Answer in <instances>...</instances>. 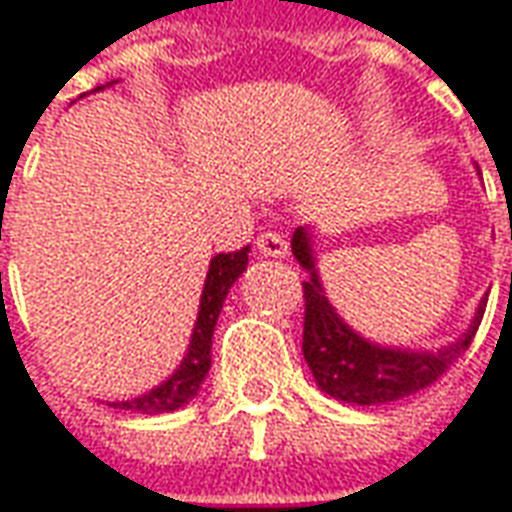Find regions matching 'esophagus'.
Segmentation results:
<instances>
[{
	"label": "esophagus",
	"instance_id": "esophagus-1",
	"mask_svg": "<svg viewBox=\"0 0 512 512\" xmlns=\"http://www.w3.org/2000/svg\"><path fill=\"white\" fill-rule=\"evenodd\" d=\"M256 250L262 253V256H270V259H284V256H290V245H287V239L276 231H267L256 239Z\"/></svg>",
	"mask_w": 512,
	"mask_h": 512
}]
</instances>
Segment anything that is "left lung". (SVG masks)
Instances as JSON below:
<instances>
[{
	"mask_svg": "<svg viewBox=\"0 0 512 512\" xmlns=\"http://www.w3.org/2000/svg\"><path fill=\"white\" fill-rule=\"evenodd\" d=\"M292 256L309 273L303 281V359L312 370L317 387L343 404L379 407L438 382L451 368V362L471 345L485 315L488 298L479 301L468 329L454 343L440 345L438 351H412L398 345L373 343L357 329H351L331 306L317 270L315 239L309 228H295Z\"/></svg>",
	"mask_w": 512,
	"mask_h": 512,
	"instance_id": "left-lung-1",
	"label": "left lung"
}]
</instances>
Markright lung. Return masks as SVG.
I'll return each mask as SVG.
<instances>
[{
	"instance_id": "obj_1",
	"label": "right lung",
	"mask_w": 512,
	"mask_h": 512,
	"mask_svg": "<svg viewBox=\"0 0 512 512\" xmlns=\"http://www.w3.org/2000/svg\"><path fill=\"white\" fill-rule=\"evenodd\" d=\"M100 88L105 86H97L94 91H100ZM248 253L250 245L242 250H234V253H217L209 262L206 284H203V292H200L195 329H192V340H189V348H186V357L181 359V365L172 370L164 382L155 384L153 390H147V393L136 398H128V401H111V407L139 412V415H161V412H172L183 407V404H189L200 393V384H203L211 368V337H214L217 317H220L228 290L234 287L236 278L248 270Z\"/></svg>"
}]
</instances>
